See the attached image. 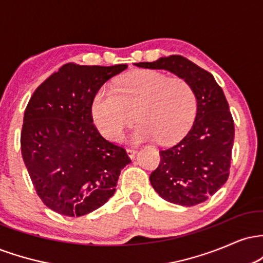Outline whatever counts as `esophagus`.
I'll return each instance as SVG.
<instances>
[{"label": "esophagus", "mask_w": 263, "mask_h": 263, "mask_svg": "<svg viewBox=\"0 0 263 263\" xmlns=\"http://www.w3.org/2000/svg\"><path fill=\"white\" fill-rule=\"evenodd\" d=\"M126 152H127V156L129 158H134L136 155V148L135 147H127V148H126Z\"/></svg>", "instance_id": "1"}]
</instances>
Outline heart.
<instances>
[{"mask_svg":"<svg viewBox=\"0 0 263 263\" xmlns=\"http://www.w3.org/2000/svg\"><path fill=\"white\" fill-rule=\"evenodd\" d=\"M198 100L185 79L157 70L126 75L114 89L102 86L93 93L90 114L105 138L117 141L136 117L135 141L157 138L161 143L179 140L195 119Z\"/></svg>","mask_w":263,"mask_h":263,"instance_id":"1","label":"heart"}]
</instances>
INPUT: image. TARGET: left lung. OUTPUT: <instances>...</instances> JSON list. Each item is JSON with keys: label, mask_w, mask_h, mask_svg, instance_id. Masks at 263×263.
Returning <instances> with one entry per match:
<instances>
[{"label": "left lung", "mask_w": 263, "mask_h": 263, "mask_svg": "<svg viewBox=\"0 0 263 263\" xmlns=\"http://www.w3.org/2000/svg\"><path fill=\"white\" fill-rule=\"evenodd\" d=\"M136 65L171 71L194 89L198 100L195 121L182 140L159 151L161 162L149 180L170 203L183 206L203 203L224 185L230 174L235 127L222 89L209 71L182 55Z\"/></svg>", "instance_id": "left-lung-1"}]
</instances>
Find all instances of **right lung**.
I'll return each instance as SVG.
<instances>
[{
    "mask_svg": "<svg viewBox=\"0 0 263 263\" xmlns=\"http://www.w3.org/2000/svg\"><path fill=\"white\" fill-rule=\"evenodd\" d=\"M127 69L68 63L44 80L27 105L21 151L41 200L60 215L83 216L114 195L131 162L123 147L93 125V93Z\"/></svg>",
    "mask_w": 263,
    "mask_h": 263,
    "instance_id": "obj_1",
    "label": "right lung"
}]
</instances>
